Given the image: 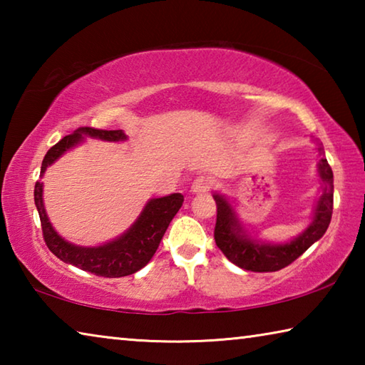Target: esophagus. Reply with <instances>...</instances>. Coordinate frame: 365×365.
Returning a JSON list of instances; mask_svg holds the SVG:
<instances>
[{
	"label": "esophagus",
	"mask_w": 365,
	"mask_h": 365,
	"mask_svg": "<svg viewBox=\"0 0 365 365\" xmlns=\"http://www.w3.org/2000/svg\"><path fill=\"white\" fill-rule=\"evenodd\" d=\"M211 188H212L211 178L205 175L196 177L193 180V185H191V191H193V193H207Z\"/></svg>",
	"instance_id": "34e87169"
}]
</instances>
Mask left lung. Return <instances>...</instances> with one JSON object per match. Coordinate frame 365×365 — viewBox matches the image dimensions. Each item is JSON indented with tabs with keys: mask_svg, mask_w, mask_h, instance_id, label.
Wrapping results in <instances>:
<instances>
[{
	"mask_svg": "<svg viewBox=\"0 0 365 365\" xmlns=\"http://www.w3.org/2000/svg\"><path fill=\"white\" fill-rule=\"evenodd\" d=\"M319 170L324 182V190L317 202L314 222L301 237L288 245L269 246L252 243L242 233V228L235 219L228 202L222 196L215 195L217 219H215L214 240L228 261L251 272H277L294 262L302 252H306L319 238H322L330 225L333 214V172L325 158L320 160Z\"/></svg>",
	"mask_w": 365,
	"mask_h": 365,
	"instance_id": "obj_1",
	"label": "left lung"
}]
</instances>
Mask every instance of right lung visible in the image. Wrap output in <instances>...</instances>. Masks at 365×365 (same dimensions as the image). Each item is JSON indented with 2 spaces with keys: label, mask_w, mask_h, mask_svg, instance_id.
<instances>
[{
  "label": "right lung",
  "mask_w": 365,
  "mask_h": 365,
  "mask_svg": "<svg viewBox=\"0 0 365 365\" xmlns=\"http://www.w3.org/2000/svg\"><path fill=\"white\" fill-rule=\"evenodd\" d=\"M82 135H90L108 141L125 140L122 130H101L93 127H80L77 132L67 135L59 143L49 148L41 164V174L51 165L61 154L78 143ZM43 183H35V205L38 209L43 240L54 256L61 261L76 265L90 274L106 279H117V277L132 275L135 272L143 269L151 261L154 252L159 248L165 230L183 205V196L174 193L148 202L145 211L141 212L140 219L135 222L133 227L120 238L114 240L108 245L98 246V248H80L64 242L59 235L53 230L48 222L45 207H43Z\"/></svg>",
  "instance_id": "obj_1"
}]
</instances>
